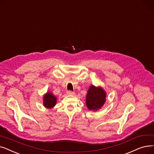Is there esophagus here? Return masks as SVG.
<instances>
[{"label": "esophagus", "instance_id": "1", "mask_svg": "<svg viewBox=\"0 0 154 154\" xmlns=\"http://www.w3.org/2000/svg\"><path fill=\"white\" fill-rule=\"evenodd\" d=\"M67 94L69 95H73L75 94V92H73L72 91H67Z\"/></svg>", "mask_w": 154, "mask_h": 154}]
</instances>
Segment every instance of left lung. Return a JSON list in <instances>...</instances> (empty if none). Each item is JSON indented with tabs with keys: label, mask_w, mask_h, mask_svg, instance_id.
<instances>
[{
	"label": "left lung",
	"mask_w": 154,
	"mask_h": 154,
	"mask_svg": "<svg viewBox=\"0 0 154 154\" xmlns=\"http://www.w3.org/2000/svg\"><path fill=\"white\" fill-rule=\"evenodd\" d=\"M106 93L101 86L91 85L86 96V105L89 110L97 112L101 109L106 101Z\"/></svg>",
	"instance_id": "left-lung-1"
}]
</instances>
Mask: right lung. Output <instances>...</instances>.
Segmentation results:
<instances>
[{
	"instance_id": "1",
	"label": "right lung",
	"mask_w": 154,
	"mask_h": 154,
	"mask_svg": "<svg viewBox=\"0 0 154 154\" xmlns=\"http://www.w3.org/2000/svg\"><path fill=\"white\" fill-rule=\"evenodd\" d=\"M57 98L52 92L48 91L43 95V105L46 108H53L56 104Z\"/></svg>"
}]
</instances>
